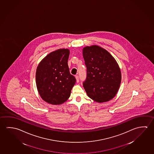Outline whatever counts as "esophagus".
<instances>
[{
    "instance_id": "obj_1",
    "label": "esophagus",
    "mask_w": 154,
    "mask_h": 154,
    "mask_svg": "<svg viewBox=\"0 0 154 154\" xmlns=\"http://www.w3.org/2000/svg\"><path fill=\"white\" fill-rule=\"evenodd\" d=\"M75 77H76V81H77V82L78 83V82H79V76L77 75V76H75Z\"/></svg>"
}]
</instances>
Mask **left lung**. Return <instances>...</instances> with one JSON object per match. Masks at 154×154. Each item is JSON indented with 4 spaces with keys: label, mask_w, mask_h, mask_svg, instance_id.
I'll use <instances>...</instances> for the list:
<instances>
[{
    "label": "left lung",
    "mask_w": 154,
    "mask_h": 154,
    "mask_svg": "<svg viewBox=\"0 0 154 154\" xmlns=\"http://www.w3.org/2000/svg\"><path fill=\"white\" fill-rule=\"evenodd\" d=\"M83 55L86 66L83 86L90 98L98 103L114 97L120 85L121 71L111 54L97 45L86 47Z\"/></svg>",
    "instance_id": "8db88e82"
}]
</instances>
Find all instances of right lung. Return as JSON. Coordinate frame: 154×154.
Listing matches in <instances>:
<instances>
[{"mask_svg":"<svg viewBox=\"0 0 154 154\" xmlns=\"http://www.w3.org/2000/svg\"><path fill=\"white\" fill-rule=\"evenodd\" d=\"M70 51L60 49L46 56L38 66L36 84L41 97L48 103L59 105L70 97L76 82L68 64Z\"/></svg>","mask_w":154,"mask_h":154,"instance_id":"obj_1","label":"right lung"}]
</instances>
